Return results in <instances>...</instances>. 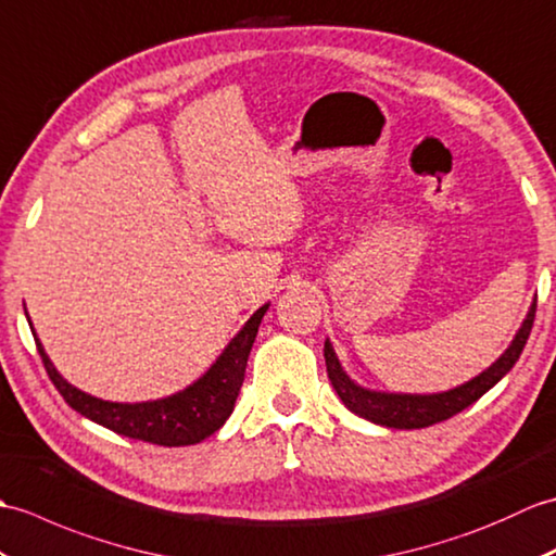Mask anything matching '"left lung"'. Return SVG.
<instances>
[{"label": "left lung", "mask_w": 556, "mask_h": 556, "mask_svg": "<svg viewBox=\"0 0 556 556\" xmlns=\"http://www.w3.org/2000/svg\"><path fill=\"white\" fill-rule=\"evenodd\" d=\"M533 320H535V302L530 304L519 332H516L511 344L504 350L500 359L490 368H485L480 376L447 392L402 394V392H378V390L356 386V382L344 374V368L340 366V359L336 350H332L330 340H326V348H324L328 378L332 382V388H336L338 397L342 400V404L348 406L352 414L366 418V421L386 426V428H400V430L428 428L433 424L447 421L450 416L464 412L466 406H471L476 400L483 397L492 386H497V382L511 371V366L519 362V356L526 348V340L530 336V328H533Z\"/></svg>", "instance_id": "obj_1"}]
</instances>
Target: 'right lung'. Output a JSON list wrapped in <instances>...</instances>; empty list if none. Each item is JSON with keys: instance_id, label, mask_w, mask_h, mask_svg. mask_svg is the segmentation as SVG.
<instances>
[{"instance_id": "add662e5", "label": "right lung", "mask_w": 556, "mask_h": 556, "mask_svg": "<svg viewBox=\"0 0 556 556\" xmlns=\"http://www.w3.org/2000/svg\"><path fill=\"white\" fill-rule=\"evenodd\" d=\"M266 309L268 304L258 306L200 380H194L192 386L176 394H168V397L135 404L106 402L73 388L71 382L56 371L54 364L49 362L42 342L35 336L33 324L30 330L37 344V352H40L42 364L47 368V376L52 378L54 388L61 392V397H64L66 404L73 406L78 414L109 430H114L118 435L152 442V445L164 447H185L197 445V442H202L204 438L216 433V430L226 424V418L232 414V406H236L238 392L244 380L247 359H250L256 330Z\"/></svg>"}]
</instances>
